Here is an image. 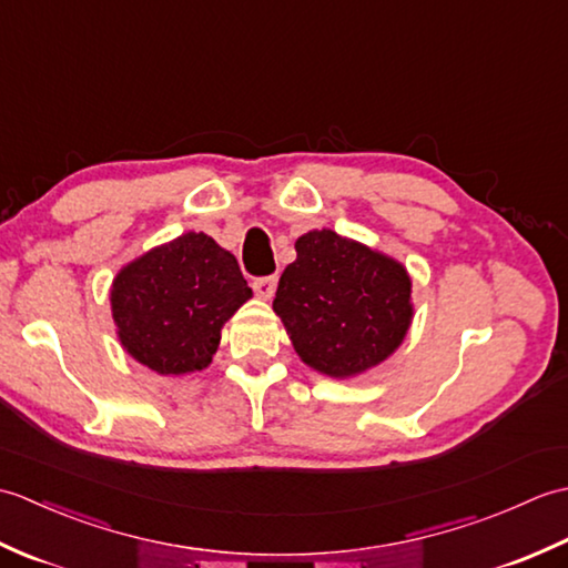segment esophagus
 Wrapping results in <instances>:
<instances>
[{"label":"esophagus","mask_w":568,"mask_h":568,"mask_svg":"<svg viewBox=\"0 0 568 568\" xmlns=\"http://www.w3.org/2000/svg\"><path fill=\"white\" fill-rule=\"evenodd\" d=\"M275 287H277V277L275 275L256 277V281H253V291H256V295L261 300H271L275 295Z\"/></svg>","instance_id":"1"}]
</instances>
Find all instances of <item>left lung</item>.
I'll return each instance as SVG.
<instances>
[{"instance_id":"8db88e82","label":"left lung","mask_w":568,"mask_h":568,"mask_svg":"<svg viewBox=\"0 0 568 568\" xmlns=\"http://www.w3.org/2000/svg\"><path fill=\"white\" fill-rule=\"evenodd\" d=\"M295 251L273 312L303 364L344 381L393 356L415 317L405 265L332 229H312Z\"/></svg>"}]
</instances>
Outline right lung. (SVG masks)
Wrapping results in <instances>:
<instances>
[{
    "label": "right lung",
    "instance_id": "right-lung-1",
    "mask_svg": "<svg viewBox=\"0 0 568 568\" xmlns=\"http://www.w3.org/2000/svg\"><path fill=\"white\" fill-rule=\"evenodd\" d=\"M251 295L232 253L187 232L126 263L110 303L131 358L159 376H185L212 364L222 327Z\"/></svg>",
    "mask_w": 568,
    "mask_h": 568
}]
</instances>
